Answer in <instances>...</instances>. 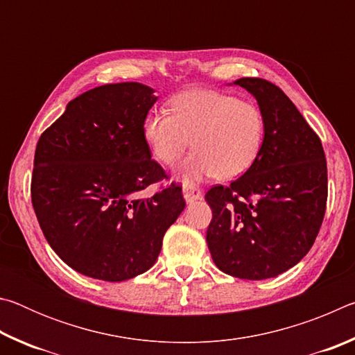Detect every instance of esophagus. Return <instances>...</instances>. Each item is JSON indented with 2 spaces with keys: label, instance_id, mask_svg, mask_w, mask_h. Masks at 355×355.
I'll return each instance as SVG.
<instances>
[{
  "label": "esophagus",
  "instance_id": "esophagus-1",
  "mask_svg": "<svg viewBox=\"0 0 355 355\" xmlns=\"http://www.w3.org/2000/svg\"><path fill=\"white\" fill-rule=\"evenodd\" d=\"M183 197L186 202L192 203V202L202 199V191H200V188H197V186L184 184L183 186Z\"/></svg>",
  "mask_w": 355,
  "mask_h": 355
}]
</instances>
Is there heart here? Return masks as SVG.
<instances>
[{"label": "heart", "instance_id": "obj_1", "mask_svg": "<svg viewBox=\"0 0 355 355\" xmlns=\"http://www.w3.org/2000/svg\"><path fill=\"white\" fill-rule=\"evenodd\" d=\"M142 135L159 163L175 166L186 150H196L182 166L184 182L218 175L232 180L248 172L261 153L266 122L254 101L235 95L192 89L175 95L169 114L150 111Z\"/></svg>", "mask_w": 355, "mask_h": 355}]
</instances>
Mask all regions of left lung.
I'll return each mask as SVG.
<instances>
[{
  "instance_id": "obj_1",
  "label": "left lung",
  "mask_w": 355,
  "mask_h": 355,
  "mask_svg": "<svg viewBox=\"0 0 355 355\" xmlns=\"http://www.w3.org/2000/svg\"><path fill=\"white\" fill-rule=\"evenodd\" d=\"M235 84L257 98L266 122L261 153L244 175L205 194L213 219L207 244L222 272L271 279L307 255L327 203L320 136L279 86L261 78Z\"/></svg>"
}]
</instances>
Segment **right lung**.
<instances>
[{"label":"right lung","mask_w":355,"mask_h":355,"mask_svg":"<svg viewBox=\"0 0 355 355\" xmlns=\"http://www.w3.org/2000/svg\"><path fill=\"white\" fill-rule=\"evenodd\" d=\"M153 91L106 84L71 100L35 147L31 200L51 249L71 269L105 282L148 271L167 228L184 209L182 188L150 158L142 122Z\"/></svg>","instance_id":"right-lung-1"}]
</instances>
